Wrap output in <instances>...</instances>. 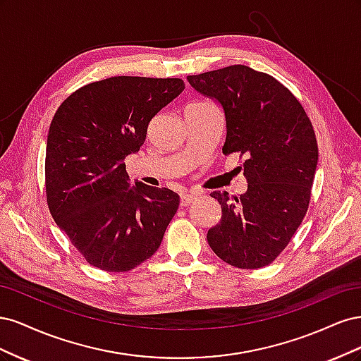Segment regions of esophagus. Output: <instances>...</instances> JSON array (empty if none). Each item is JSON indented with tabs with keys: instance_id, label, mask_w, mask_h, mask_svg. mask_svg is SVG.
<instances>
[{
	"instance_id": "34e87169",
	"label": "esophagus",
	"mask_w": 361,
	"mask_h": 361,
	"mask_svg": "<svg viewBox=\"0 0 361 361\" xmlns=\"http://www.w3.org/2000/svg\"><path fill=\"white\" fill-rule=\"evenodd\" d=\"M195 200H197V195L191 194V192H187V194H182L180 204H182V206H190V204L194 203Z\"/></svg>"
}]
</instances>
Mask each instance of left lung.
Returning a JSON list of instances; mask_svg holds the SVG:
<instances>
[{
    "label": "left lung",
    "mask_w": 361,
    "mask_h": 361,
    "mask_svg": "<svg viewBox=\"0 0 361 361\" xmlns=\"http://www.w3.org/2000/svg\"><path fill=\"white\" fill-rule=\"evenodd\" d=\"M187 80L223 108V154L245 155L247 191L233 199L226 191L211 194L223 215L207 231V243L228 265L267 267L307 212L318 167L313 126L297 97L268 73L233 64Z\"/></svg>",
    "instance_id": "1"
}]
</instances>
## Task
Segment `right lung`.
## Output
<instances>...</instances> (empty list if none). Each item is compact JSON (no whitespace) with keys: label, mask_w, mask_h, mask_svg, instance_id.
Wrapping results in <instances>:
<instances>
[{"label":"right lung","mask_w":361,"mask_h":361,"mask_svg":"<svg viewBox=\"0 0 361 361\" xmlns=\"http://www.w3.org/2000/svg\"><path fill=\"white\" fill-rule=\"evenodd\" d=\"M185 89L179 78L113 76L81 87L54 116L45 158L48 206L90 265L123 272L159 248L179 207L169 188L129 183L125 158Z\"/></svg>","instance_id":"right-lung-1"}]
</instances>
